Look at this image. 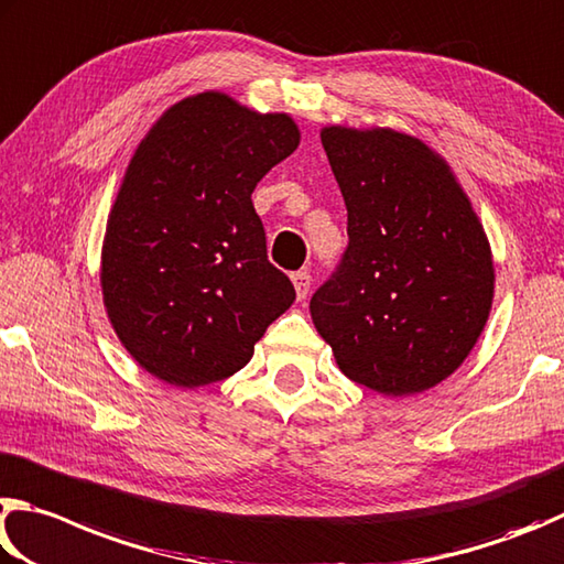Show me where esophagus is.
Wrapping results in <instances>:
<instances>
[{"label":"esophagus","instance_id":"esophagus-1","mask_svg":"<svg viewBox=\"0 0 564 564\" xmlns=\"http://www.w3.org/2000/svg\"><path fill=\"white\" fill-rule=\"evenodd\" d=\"M292 284H294V292H297V300L307 297L310 288H312V276H310V272H294V274H292Z\"/></svg>","mask_w":564,"mask_h":564}]
</instances>
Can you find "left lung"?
Masks as SVG:
<instances>
[{
  "instance_id": "8db88e82",
  "label": "left lung",
  "mask_w": 564,
  "mask_h": 564,
  "mask_svg": "<svg viewBox=\"0 0 564 564\" xmlns=\"http://www.w3.org/2000/svg\"><path fill=\"white\" fill-rule=\"evenodd\" d=\"M349 247L312 322L344 377L383 397L446 381L480 339L496 294L482 223L446 158L393 128L324 126Z\"/></svg>"
}]
</instances>
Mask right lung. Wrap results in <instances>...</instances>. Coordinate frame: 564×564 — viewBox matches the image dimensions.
Listing matches in <instances>:
<instances>
[{
	"mask_svg": "<svg viewBox=\"0 0 564 564\" xmlns=\"http://www.w3.org/2000/svg\"><path fill=\"white\" fill-rule=\"evenodd\" d=\"M290 113L185 96L128 161L101 247V294L138 367L177 389L223 381L294 302L267 260L252 191L300 145Z\"/></svg>",
	"mask_w": 564,
	"mask_h": 564,
	"instance_id": "1",
	"label": "right lung"
}]
</instances>
